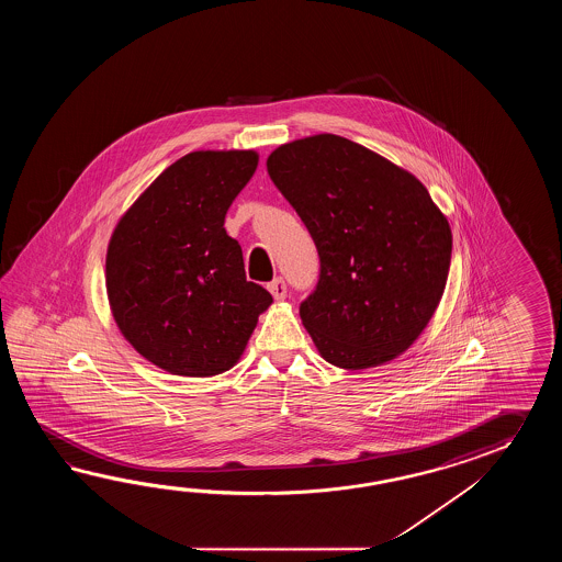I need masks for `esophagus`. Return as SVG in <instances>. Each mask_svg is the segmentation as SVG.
<instances>
[{
    "label": "esophagus",
    "mask_w": 562,
    "mask_h": 562,
    "mask_svg": "<svg viewBox=\"0 0 562 562\" xmlns=\"http://www.w3.org/2000/svg\"><path fill=\"white\" fill-rule=\"evenodd\" d=\"M267 289L271 291V295L276 299H285L286 295V285H285V279L283 277H276L269 285H267Z\"/></svg>",
    "instance_id": "1"
}]
</instances>
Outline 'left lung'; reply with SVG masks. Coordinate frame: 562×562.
Wrapping results in <instances>:
<instances>
[{"label": "left lung", "instance_id": "8db88e82", "mask_svg": "<svg viewBox=\"0 0 562 562\" xmlns=\"http://www.w3.org/2000/svg\"><path fill=\"white\" fill-rule=\"evenodd\" d=\"M267 170L319 252L299 315L323 359L363 370L406 351L442 299L452 255L450 225L430 192L335 134L279 146Z\"/></svg>", "mask_w": 562, "mask_h": 562}]
</instances>
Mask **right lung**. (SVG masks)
I'll use <instances>...</instances> for the list:
<instances>
[{
	"mask_svg": "<svg viewBox=\"0 0 562 562\" xmlns=\"http://www.w3.org/2000/svg\"><path fill=\"white\" fill-rule=\"evenodd\" d=\"M257 162L252 150L182 156L132 204L110 239L114 319L162 370L206 378L233 368L273 301L247 281L240 245L223 227Z\"/></svg>",
	"mask_w": 562,
	"mask_h": 562,
	"instance_id": "obj_1",
	"label": "right lung"
}]
</instances>
